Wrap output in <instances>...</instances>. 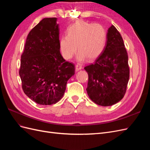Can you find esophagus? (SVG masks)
Returning a JSON list of instances; mask_svg holds the SVG:
<instances>
[{
	"instance_id": "esophagus-1",
	"label": "esophagus",
	"mask_w": 150,
	"mask_h": 150,
	"mask_svg": "<svg viewBox=\"0 0 150 150\" xmlns=\"http://www.w3.org/2000/svg\"><path fill=\"white\" fill-rule=\"evenodd\" d=\"M82 68H83V67L80 64H77L76 65V71H78L81 70V69H82Z\"/></svg>"
}]
</instances>
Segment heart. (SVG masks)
<instances>
[{"instance_id": "1", "label": "heart", "mask_w": 150, "mask_h": 150, "mask_svg": "<svg viewBox=\"0 0 150 150\" xmlns=\"http://www.w3.org/2000/svg\"><path fill=\"white\" fill-rule=\"evenodd\" d=\"M106 39V32L102 25L78 21L68 28L67 35L60 39L61 51L66 59H70L78 47V61H83L86 57L93 60L101 55Z\"/></svg>"}]
</instances>
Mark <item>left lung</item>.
Segmentation results:
<instances>
[{
	"instance_id": "obj_1",
	"label": "left lung",
	"mask_w": 150,
	"mask_h": 150,
	"mask_svg": "<svg viewBox=\"0 0 150 150\" xmlns=\"http://www.w3.org/2000/svg\"><path fill=\"white\" fill-rule=\"evenodd\" d=\"M106 35L101 55L84 67L89 77L88 96L102 106H112L121 100L129 78L128 56L120 33L112 25Z\"/></svg>"
}]
</instances>
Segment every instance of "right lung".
<instances>
[{
  "instance_id": "obj_1",
  "label": "right lung",
  "mask_w": 150,
  "mask_h": 150,
  "mask_svg": "<svg viewBox=\"0 0 150 150\" xmlns=\"http://www.w3.org/2000/svg\"><path fill=\"white\" fill-rule=\"evenodd\" d=\"M56 17L44 18L29 33L21 56L19 75L26 96L40 105L62 98L74 64L60 53L59 28Z\"/></svg>"
}]
</instances>
